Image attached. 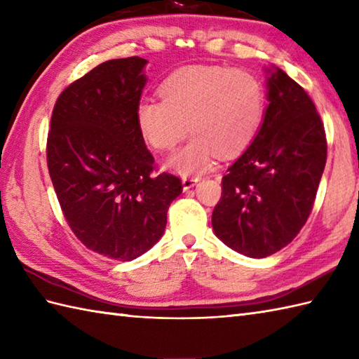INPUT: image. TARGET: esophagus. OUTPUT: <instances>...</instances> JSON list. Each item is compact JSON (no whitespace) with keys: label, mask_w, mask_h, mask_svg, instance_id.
<instances>
[{"label":"esophagus","mask_w":359,"mask_h":359,"mask_svg":"<svg viewBox=\"0 0 359 359\" xmlns=\"http://www.w3.org/2000/svg\"><path fill=\"white\" fill-rule=\"evenodd\" d=\"M199 175H185L184 179H182V185H184V189L187 191V189L193 188L197 182H199Z\"/></svg>","instance_id":"obj_1"}]
</instances>
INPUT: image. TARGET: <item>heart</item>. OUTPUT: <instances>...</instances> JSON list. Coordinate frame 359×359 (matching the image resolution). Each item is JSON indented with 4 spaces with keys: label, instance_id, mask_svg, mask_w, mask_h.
<instances>
[{
    "label": "heart",
    "instance_id": "1",
    "mask_svg": "<svg viewBox=\"0 0 359 359\" xmlns=\"http://www.w3.org/2000/svg\"><path fill=\"white\" fill-rule=\"evenodd\" d=\"M162 100H143L135 120L152 149L170 151L191 131L194 139L168 160L180 174L207 168L219 152L245 151L262 126L266 90L256 74L224 66H193L172 72L158 88Z\"/></svg>",
    "mask_w": 359,
    "mask_h": 359
}]
</instances>
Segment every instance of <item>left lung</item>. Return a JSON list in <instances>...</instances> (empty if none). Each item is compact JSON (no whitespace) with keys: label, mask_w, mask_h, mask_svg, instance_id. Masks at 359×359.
<instances>
[{"label":"left lung","mask_w":359,"mask_h":359,"mask_svg":"<svg viewBox=\"0 0 359 359\" xmlns=\"http://www.w3.org/2000/svg\"><path fill=\"white\" fill-rule=\"evenodd\" d=\"M269 102L255 140L222 177L211 216L220 241L257 259L288 245L306 225L327 160L324 123L304 88L276 69Z\"/></svg>","instance_id":"1"}]
</instances>
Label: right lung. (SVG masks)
Here are the masks:
<instances>
[{"label":"right lung","instance_id":"right-lung-1","mask_svg":"<svg viewBox=\"0 0 359 359\" xmlns=\"http://www.w3.org/2000/svg\"><path fill=\"white\" fill-rule=\"evenodd\" d=\"M147 60H109L71 83L50 117L46 158L72 233L86 248L133 261L162 238L182 180L157 172L137 128Z\"/></svg>","mask_w":359,"mask_h":359}]
</instances>
